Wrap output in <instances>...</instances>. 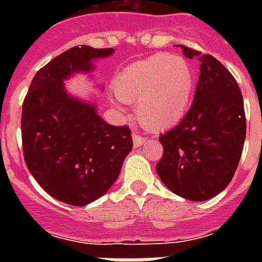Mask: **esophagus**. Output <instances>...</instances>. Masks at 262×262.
Instances as JSON below:
<instances>
[{
	"label": "esophagus",
	"mask_w": 262,
	"mask_h": 262,
	"mask_svg": "<svg viewBox=\"0 0 262 262\" xmlns=\"http://www.w3.org/2000/svg\"><path fill=\"white\" fill-rule=\"evenodd\" d=\"M132 137H133V144H135V147H140V145H143L144 141H145V137L141 135H139L137 132H133Z\"/></svg>",
	"instance_id": "1"
}]
</instances>
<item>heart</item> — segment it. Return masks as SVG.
I'll return each mask as SVG.
<instances>
[{
	"label": "heart",
	"mask_w": 262,
	"mask_h": 262,
	"mask_svg": "<svg viewBox=\"0 0 262 262\" xmlns=\"http://www.w3.org/2000/svg\"><path fill=\"white\" fill-rule=\"evenodd\" d=\"M193 84L186 59L159 53L127 65L115 80V92L123 102H136V114L144 126L160 132L183 118Z\"/></svg>",
	"instance_id": "obj_1"
}]
</instances>
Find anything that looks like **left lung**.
<instances>
[{
    "label": "left lung",
    "instance_id": "8db88e82",
    "mask_svg": "<svg viewBox=\"0 0 262 262\" xmlns=\"http://www.w3.org/2000/svg\"><path fill=\"white\" fill-rule=\"evenodd\" d=\"M177 47L200 61L199 83L182 121L160 135L163 156L156 172L172 193L204 201L226 189L235 174L246 137L244 98L234 76L215 57Z\"/></svg>",
    "mask_w": 262,
    "mask_h": 262
}]
</instances>
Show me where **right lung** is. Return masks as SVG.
<instances>
[{
    "label": "right lung",
    "mask_w": 262,
    "mask_h": 262,
    "mask_svg": "<svg viewBox=\"0 0 262 262\" xmlns=\"http://www.w3.org/2000/svg\"><path fill=\"white\" fill-rule=\"evenodd\" d=\"M113 51L84 45L63 51L39 69L23 102L27 167L51 197L69 205L83 207L102 197L133 147L129 127L108 125L94 104L63 90V79L90 72L92 59Z\"/></svg>",
    "instance_id": "1"
}]
</instances>
